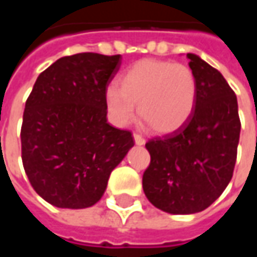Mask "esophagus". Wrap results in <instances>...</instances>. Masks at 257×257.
<instances>
[{
    "label": "esophagus",
    "instance_id": "esophagus-1",
    "mask_svg": "<svg viewBox=\"0 0 257 257\" xmlns=\"http://www.w3.org/2000/svg\"><path fill=\"white\" fill-rule=\"evenodd\" d=\"M134 139H135V143H136V145H139V146H142V145H145V143H146L145 138L139 134H134Z\"/></svg>",
    "mask_w": 257,
    "mask_h": 257
}]
</instances>
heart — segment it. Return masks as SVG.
Returning a JSON list of instances; mask_svg holds the SVG:
<instances>
[{
    "label": "heart",
    "mask_w": 257,
    "mask_h": 257,
    "mask_svg": "<svg viewBox=\"0 0 257 257\" xmlns=\"http://www.w3.org/2000/svg\"><path fill=\"white\" fill-rule=\"evenodd\" d=\"M196 78L191 68L171 61L143 60L119 76V87L105 90V108L111 121L126 126L136 116L139 104L142 119L157 134L182 128L195 110Z\"/></svg>",
    "instance_id": "heart-1"
}]
</instances>
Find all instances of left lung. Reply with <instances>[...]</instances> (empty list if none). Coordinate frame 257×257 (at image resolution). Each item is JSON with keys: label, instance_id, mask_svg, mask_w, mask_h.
Instances as JSON below:
<instances>
[{"label": "left lung", "instance_id": "8db88e82", "mask_svg": "<svg viewBox=\"0 0 257 257\" xmlns=\"http://www.w3.org/2000/svg\"><path fill=\"white\" fill-rule=\"evenodd\" d=\"M197 97L178 131L146 143L150 164L143 174L149 202L170 214L207 209L232 178L241 121L234 90L216 68L188 54Z\"/></svg>", "mask_w": 257, "mask_h": 257}]
</instances>
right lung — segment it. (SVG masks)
Segmentation results:
<instances>
[{
	"instance_id": "obj_1",
	"label": "right lung",
	"mask_w": 257,
	"mask_h": 257,
	"mask_svg": "<svg viewBox=\"0 0 257 257\" xmlns=\"http://www.w3.org/2000/svg\"><path fill=\"white\" fill-rule=\"evenodd\" d=\"M121 55L80 53L39 75L23 111L22 161L30 184L61 209H86L105 192L129 149V131L107 122L105 90Z\"/></svg>"
}]
</instances>
